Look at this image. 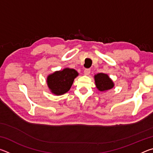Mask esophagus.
Here are the masks:
<instances>
[{"mask_svg": "<svg viewBox=\"0 0 153 153\" xmlns=\"http://www.w3.org/2000/svg\"><path fill=\"white\" fill-rule=\"evenodd\" d=\"M90 74V70L88 69H86L84 70V75H86V76H88V75Z\"/></svg>", "mask_w": 153, "mask_h": 153, "instance_id": "34e87169", "label": "esophagus"}]
</instances>
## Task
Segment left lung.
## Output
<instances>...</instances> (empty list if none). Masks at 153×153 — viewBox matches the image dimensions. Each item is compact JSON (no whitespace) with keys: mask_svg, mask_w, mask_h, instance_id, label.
<instances>
[{"mask_svg":"<svg viewBox=\"0 0 153 153\" xmlns=\"http://www.w3.org/2000/svg\"><path fill=\"white\" fill-rule=\"evenodd\" d=\"M94 78L96 87L100 92L108 91L110 89H112L115 86L113 80L106 74H97L94 75Z\"/></svg>","mask_w":153,"mask_h":153,"instance_id":"left-lung-1","label":"left lung"}]
</instances>
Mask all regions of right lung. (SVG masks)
Returning a JSON list of instances; mask_svg holds the SVG:
<instances>
[{
  "instance_id": "obj_1",
  "label": "right lung",
  "mask_w": 153,
  "mask_h": 153,
  "mask_svg": "<svg viewBox=\"0 0 153 153\" xmlns=\"http://www.w3.org/2000/svg\"><path fill=\"white\" fill-rule=\"evenodd\" d=\"M78 75L76 70L69 67L53 72L46 78L48 89L53 94L57 96L65 94L70 90L74 79Z\"/></svg>"
}]
</instances>
